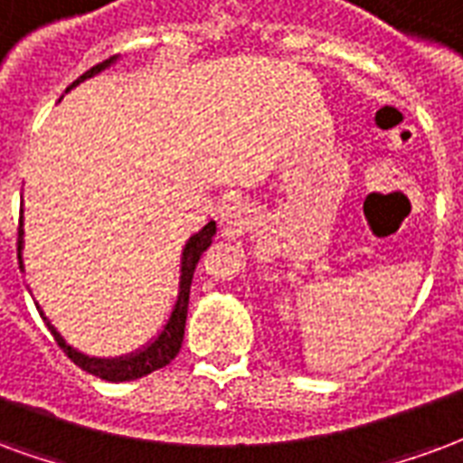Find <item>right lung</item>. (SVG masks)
I'll use <instances>...</instances> for the list:
<instances>
[{"label": "right lung", "mask_w": 463, "mask_h": 463, "mask_svg": "<svg viewBox=\"0 0 463 463\" xmlns=\"http://www.w3.org/2000/svg\"><path fill=\"white\" fill-rule=\"evenodd\" d=\"M118 56H110L103 63H98L90 71H86L79 80H73L69 89L73 86H79L80 80L90 79V76H96L103 69H108ZM24 212H19V239H16V246H19V269H24L22 264V249H24ZM217 234V224L214 222H209L207 227L197 232L194 236H190V241L184 244L182 249V276H180V293H177V303H175V308H172L170 318L165 323V328L153 343H147L143 350H137V353H130V355L125 357H110V360H103V357H89L79 353V350H73V347L66 343V340L61 338V333L53 328L49 318L46 320V326L52 330L53 340L59 343V347L66 353V355L80 367V370H86V373L96 374L100 380H108V383H128V380H137V377H145V374L155 373V370H160V367L170 365L172 360L177 357L182 347V338H184V320H187V306H190V286H192V276H194V269L199 264V256L204 254L212 244V239ZM39 308V306H36ZM42 313V308H39ZM43 316V313H42Z\"/></svg>", "instance_id": "obj_1"}]
</instances>
